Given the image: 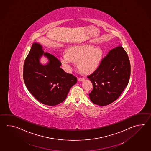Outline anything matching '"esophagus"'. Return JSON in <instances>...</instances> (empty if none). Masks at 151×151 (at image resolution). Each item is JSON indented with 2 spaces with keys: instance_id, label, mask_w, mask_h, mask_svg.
<instances>
[{
  "instance_id": "34e87169",
  "label": "esophagus",
  "mask_w": 151,
  "mask_h": 151,
  "mask_svg": "<svg viewBox=\"0 0 151 151\" xmlns=\"http://www.w3.org/2000/svg\"><path fill=\"white\" fill-rule=\"evenodd\" d=\"M85 80V78L82 77V78H78V81L79 82H81V81H83Z\"/></svg>"
}]
</instances>
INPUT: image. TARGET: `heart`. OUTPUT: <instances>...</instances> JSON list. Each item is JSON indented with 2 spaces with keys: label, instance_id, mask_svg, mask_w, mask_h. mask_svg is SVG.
Returning a JSON list of instances; mask_svg holds the SVG:
<instances>
[{
  "label": "heart",
  "instance_id": "b5f03b06",
  "mask_svg": "<svg viewBox=\"0 0 151 151\" xmlns=\"http://www.w3.org/2000/svg\"><path fill=\"white\" fill-rule=\"evenodd\" d=\"M103 50L99 46L92 47L89 43L74 45L68 48L67 52L62 55L60 61L68 70L70 65L79 62V67L85 73H90L98 68L102 60Z\"/></svg>",
  "mask_w": 151,
  "mask_h": 151
}]
</instances>
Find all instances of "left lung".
Returning <instances> with one entry per match:
<instances>
[{"mask_svg": "<svg viewBox=\"0 0 151 151\" xmlns=\"http://www.w3.org/2000/svg\"><path fill=\"white\" fill-rule=\"evenodd\" d=\"M130 74L131 65L125 50L122 46L111 49L98 68L88 76L93 87L89 93L91 102L103 106L115 101L127 86Z\"/></svg>", "mask_w": 151, "mask_h": 151, "instance_id": "8db88e82", "label": "left lung"}]
</instances>
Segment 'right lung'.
<instances>
[{"label":"right lung","mask_w":151,"mask_h":151,"mask_svg":"<svg viewBox=\"0 0 151 151\" xmlns=\"http://www.w3.org/2000/svg\"><path fill=\"white\" fill-rule=\"evenodd\" d=\"M42 55L49 60L46 65L40 63ZM61 65L55 56L44 52L40 43H33L24 65L23 78L28 91L43 104L54 106L63 102L77 82V78L65 73Z\"/></svg>","instance_id":"obj_1"}]
</instances>
